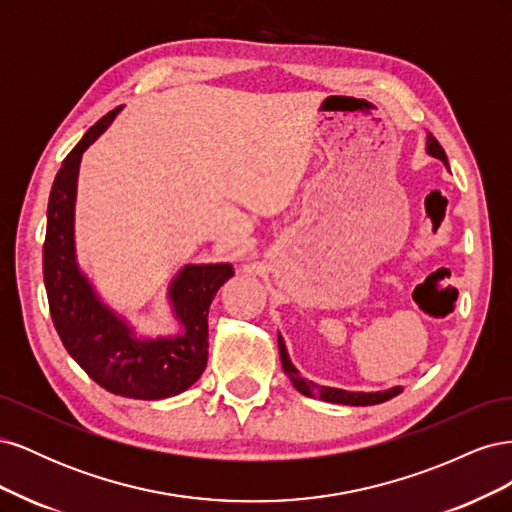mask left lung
<instances>
[{
  "label": "left lung",
  "mask_w": 512,
  "mask_h": 512,
  "mask_svg": "<svg viewBox=\"0 0 512 512\" xmlns=\"http://www.w3.org/2000/svg\"><path fill=\"white\" fill-rule=\"evenodd\" d=\"M425 151L429 153L431 158H438L446 168H451V166H448L444 149L440 147V143L429 132H427V138H425ZM277 346H280V359H282V367L286 371V376L290 378L294 389H297L305 397H320L324 401H331V404H344V406H376V404H382V401L393 399L395 395L404 391L401 386H391V389L374 391V393L344 391V389H335V386H320L312 380L299 376V369L292 365L288 350H286V344H284V337L280 333H277Z\"/></svg>",
  "instance_id": "1"
}]
</instances>
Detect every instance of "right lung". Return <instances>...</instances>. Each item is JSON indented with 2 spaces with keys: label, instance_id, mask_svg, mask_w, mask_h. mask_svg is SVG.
<instances>
[{
  "label": "right lung",
  "instance_id": "right-lung-1",
  "mask_svg": "<svg viewBox=\"0 0 512 512\" xmlns=\"http://www.w3.org/2000/svg\"><path fill=\"white\" fill-rule=\"evenodd\" d=\"M106 113L91 126L55 175L42 250L44 288L53 324L68 354L102 389L130 399L175 397L203 376L209 354V307L235 271L230 262L183 265L166 299L179 324L173 335H143L108 305L76 258L74 207L83 153L121 113Z\"/></svg>",
  "mask_w": 512,
  "mask_h": 512
}]
</instances>
